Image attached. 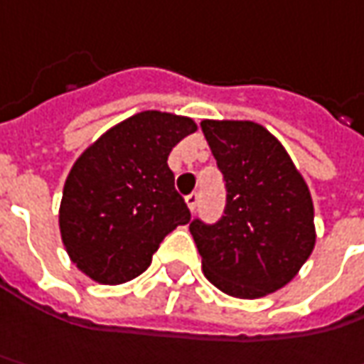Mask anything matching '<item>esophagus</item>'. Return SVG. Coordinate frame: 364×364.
<instances>
[{"label":"esophagus","mask_w":364,"mask_h":364,"mask_svg":"<svg viewBox=\"0 0 364 364\" xmlns=\"http://www.w3.org/2000/svg\"><path fill=\"white\" fill-rule=\"evenodd\" d=\"M185 201H187L189 209H191V211H195V209H197V205H199V193H189L187 197H185Z\"/></svg>","instance_id":"obj_1"}]
</instances>
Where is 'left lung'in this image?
<instances>
[{
  "mask_svg": "<svg viewBox=\"0 0 364 364\" xmlns=\"http://www.w3.org/2000/svg\"><path fill=\"white\" fill-rule=\"evenodd\" d=\"M225 183L215 223H189L207 280L235 298L280 290L314 250V207L286 149L250 120H203Z\"/></svg>",
  "mask_w": 364,
  "mask_h": 364,
  "instance_id": "obj_1",
  "label": "left lung"
}]
</instances>
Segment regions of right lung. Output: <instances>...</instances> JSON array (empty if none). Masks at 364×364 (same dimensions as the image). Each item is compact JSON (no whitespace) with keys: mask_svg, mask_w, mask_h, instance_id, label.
Instances as JSON below:
<instances>
[{"mask_svg":"<svg viewBox=\"0 0 364 364\" xmlns=\"http://www.w3.org/2000/svg\"><path fill=\"white\" fill-rule=\"evenodd\" d=\"M197 131L191 119L144 110L107 131L70 171L60 233L70 259L100 284H122L151 266L165 235L191 220L167 165Z\"/></svg>","mask_w":364,"mask_h":364,"instance_id":"add662e5","label":"right lung"}]
</instances>
